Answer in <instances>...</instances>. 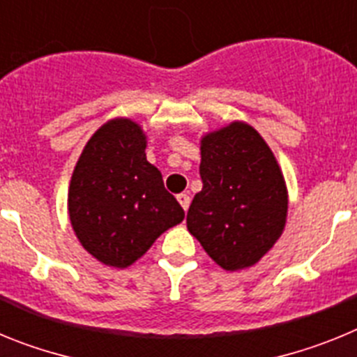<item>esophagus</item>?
Instances as JSON below:
<instances>
[{"label": "esophagus", "instance_id": "obj_1", "mask_svg": "<svg viewBox=\"0 0 357 357\" xmlns=\"http://www.w3.org/2000/svg\"><path fill=\"white\" fill-rule=\"evenodd\" d=\"M176 200H178V204H181L182 206V209L184 211H188V207H189V195H185V193H181V195H176Z\"/></svg>", "mask_w": 357, "mask_h": 357}]
</instances>
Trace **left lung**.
Listing matches in <instances>:
<instances>
[{"instance_id":"obj_1","label":"left lung","mask_w":357,"mask_h":357,"mask_svg":"<svg viewBox=\"0 0 357 357\" xmlns=\"http://www.w3.org/2000/svg\"><path fill=\"white\" fill-rule=\"evenodd\" d=\"M200 193L189 206L188 230L229 272L263 259L288 218V188L273 151L252 125L232 121L200 139Z\"/></svg>"}]
</instances>
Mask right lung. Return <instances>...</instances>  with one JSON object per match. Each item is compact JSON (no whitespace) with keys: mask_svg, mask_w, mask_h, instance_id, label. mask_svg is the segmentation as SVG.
I'll use <instances>...</instances> for the list:
<instances>
[{"mask_svg":"<svg viewBox=\"0 0 357 357\" xmlns=\"http://www.w3.org/2000/svg\"><path fill=\"white\" fill-rule=\"evenodd\" d=\"M146 143L137 121L109 119L91 135L73 169L69 222L82 247L105 266H130L184 220L160 172L146 160Z\"/></svg>","mask_w":357,"mask_h":357,"instance_id":"obj_1","label":"right lung"}]
</instances>
